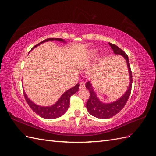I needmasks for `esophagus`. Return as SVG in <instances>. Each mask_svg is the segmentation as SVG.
<instances>
[{"label": "esophagus", "mask_w": 156, "mask_h": 156, "mask_svg": "<svg viewBox=\"0 0 156 156\" xmlns=\"http://www.w3.org/2000/svg\"><path fill=\"white\" fill-rule=\"evenodd\" d=\"M85 88V83L84 82H81L79 83V89H83Z\"/></svg>", "instance_id": "obj_1"}]
</instances>
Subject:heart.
<instances>
[{
	"instance_id": "heart-1",
	"label": "heart",
	"mask_w": 156,
	"mask_h": 156,
	"mask_svg": "<svg viewBox=\"0 0 156 156\" xmlns=\"http://www.w3.org/2000/svg\"><path fill=\"white\" fill-rule=\"evenodd\" d=\"M98 54V50L97 49H92L89 50L86 57V59L87 61H92L96 58Z\"/></svg>"
}]
</instances>
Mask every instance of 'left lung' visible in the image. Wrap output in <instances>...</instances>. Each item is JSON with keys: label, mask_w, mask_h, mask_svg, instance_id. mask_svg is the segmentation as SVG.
Listing matches in <instances>:
<instances>
[{"label": "left lung", "mask_w": 156, "mask_h": 156, "mask_svg": "<svg viewBox=\"0 0 156 156\" xmlns=\"http://www.w3.org/2000/svg\"><path fill=\"white\" fill-rule=\"evenodd\" d=\"M110 46L113 49V51L116 55H120L123 56L126 61L127 67L128 69L129 76H130V84L126 92L119 99L115 102L110 103H105L100 101L97 97L95 91L94 90L92 84L90 81L86 83V88L89 90L90 97L87 102L86 107L89 112L91 115L101 119H108L119 113L126 105V102L130 95L132 85V75L130 69V62H129L128 57L123 50L116 45L109 43Z\"/></svg>", "instance_id": "obj_1"}]
</instances>
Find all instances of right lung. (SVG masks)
Here are the masks:
<instances>
[{
    "mask_svg": "<svg viewBox=\"0 0 156 156\" xmlns=\"http://www.w3.org/2000/svg\"><path fill=\"white\" fill-rule=\"evenodd\" d=\"M54 40L66 43V41L62 38H48L41 41L40 43L36 45L35 46L32 48V49L30 51H31L32 49H34L36 47L38 46L39 45L41 44L42 43L46 42V41H48ZM79 85L78 83V84H77L73 87H72L70 89L66 90V92L60 97L59 99L57 101L54 105L49 106V107H41V106L35 104L28 97L24 91V95L26 102H28V105L30 106V107L31 108L32 111L34 112H35L37 115H38L42 117L45 119H54L62 116L66 112L69 106L70 97L75 93L77 92L79 90Z\"/></svg>",
    "mask_w": 156,
    "mask_h": 156,
    "instance_id": "obj_1",
    "label": "right lung"
}]
</instances>
